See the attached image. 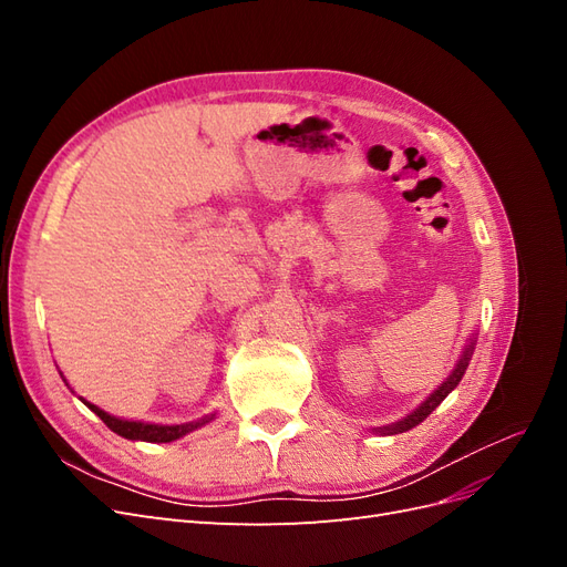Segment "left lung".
<instances>
[{"mask_svg":"<svg viewBox=\"0 0 567 567\" xmlns=\"http://www.w3.org/2000/svg\"><path fill=\"white\" fill-rule=\"evenodd\" d=\"M471 352H473V342H471V346L466 348V352H463V357H461V362H458V367L454 369V373L450 375V379L447 381H444L433 394H431V398H427L416 411H414V414H409L404 421H400V423H394V425H385V427H381V433L383 435H398V433H404V431H411V427H414V425H419L421 421H425V416L427 414H431V411H435V406L444 400V398H447V394L458 385V381H461V375H463V371H466V367H468V359H471Z\"/></svg>","mask_w":567,"mask_h":567,"instance_id":"8db88e82","label":"left lung"}]
</instances>
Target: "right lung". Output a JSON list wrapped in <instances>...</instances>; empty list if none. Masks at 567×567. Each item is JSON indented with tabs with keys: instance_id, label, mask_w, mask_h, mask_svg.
Segmentation results:
<instances>
[{
	"instance_id": "1",
	"label": "right lung",
	"mask_w": 567,
	"mask_h": 567,
	"mask_svg": "<svg viewBox=\"0 0 567 567\" xmlns=\"http://www.w3.org/2000/svg\"><path fill=\"white\" fill-rule=\"evenodd\" d=\"M84 404H87V406L94 411V414L111 427L113 433L123 435V437H127V440H144V442H173V440H177V437H182V435H186V433H192L194 427H198V425L210 421V419H203V421H198V423H184V425H153V423H140V421L115 419V416L106 414V411H101L99 406L90 404V402H84Z\"/></svg>"
}]
</instances>
